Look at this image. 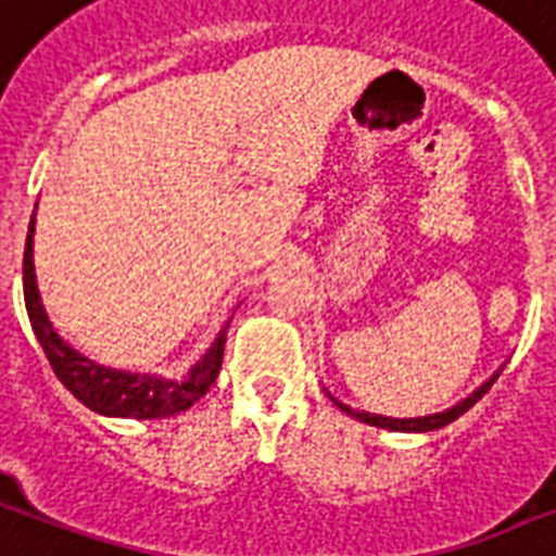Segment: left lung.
<instances>
[{"instance_id": "8db88e82", "label": "left lung", "mask_w": 556, "mask_h": 556, "mask_svg": "<svg viewBox=\"0 0 556 556\" xmlns=\"http://www.w3.org/2000/svg\"><path fill=\"white\" fill-rule=\"evenodd\" d=\"M498 379V372H495L493 379L484 381L481 388H478L472 396H466L464 402H457L455 408L443 410V414H431V417H414V419H393V417H379V414H367V410H355V408H346V405H341V410H346L350 417L362 419V422H370V426H379V429H391V431H434V429H443V426H448L452 419H457L460 414H466V410L472 408L481 396H484L490 388H493V381Z\"/></svg>"}]
</instances>
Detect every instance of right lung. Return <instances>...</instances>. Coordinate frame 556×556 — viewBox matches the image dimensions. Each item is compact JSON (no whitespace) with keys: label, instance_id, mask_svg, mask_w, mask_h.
Listing matches in <instances>:
<instances>
[{"label":"right lung","instance_id":"add662e5","mask_svg":"<svg viewBox=\"0 0 556 556\" xmlns=\"http://www.w3.org/2000/svg\"><path fill=\"white\" fill-rule=\"evenodd\" d=\"M34 218L28 224V236H25V256H23V288H25V308H28V320L31 329L40 341L42 353L52 364L54 376L63 381V388L80 400L87 408L108 414V417H134V419H154V417H172L180 410L192 408L194 402L201 400L203 393L210 391L212 381L218 379L224 358V344H227V326H224L210 353L203 355L201 362L194 364L189 379L186 381H165L154 376H139V372H122L101 367V364L84 358L75 353L61 334L54 332L46 308L37 294V279H34Z\"/></svg>","mask_w":556,"mask_h":556}]
</instances>
